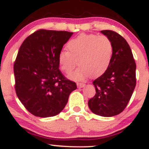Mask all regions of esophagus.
<instances>
[{"mask_svg": "<svg viewBox=\"0 0 149 149\" xmlns=\"http://www.w3.org/2000/svg\"><path fill=\"white\" fill-rule=\"evenodd\" d=\"M85 85V84L83 83H77V86H78V88H83Z\"/></svg>", "mask_w": 149, "mask_h": 149, "instance_id": "1", "label": "esophagus"}]
</instances>
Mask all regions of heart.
Returning <instances> with one entry per match:
<instances>
[{"instance_id": "1", "label": "heart", "mask_w": 149, "mask_h": 149, "mask_svg": "<svg viewBox=\"0 0 149 149\" xmlns=\"http://www.w3.org/2000/svg\"><path fill=\"white\" fill-rule=\"evenodd\" d=\"M67 50H61L58 55V62L63 71L70 73L77 64L79 67L70 78L83 80L91 74L96 77L103 74L111 64L113 45L106 36L81 33L68 42Z\"/></svg>"}]
</instances>
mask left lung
Wrapping results in <instances>:
<instances>
[{"instance_id": "8db88e82", "label": "left lung", "mask_w": 149, "mask_h": 149, "mask_svg": "<svg viewBox=\"0 0 149 149\" xmlns=\"http://www.w3.org/2000/svg\"><path fill=\"white\" fill-rule=\"evenodd\" d=\"M113 45L111 64L93 81L96 94L88 101L92 113L104 117L120 113L127 107L136 86V63L130 47L123 37L113 31H101Z\"/></svg>"}]
</instances>
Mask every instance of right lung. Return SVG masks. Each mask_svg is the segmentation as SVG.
Wrapping results in <instances>:
<instances>
[{
  "label": "right lung",
  "mask_w": 149,
  "mask_h": 149,
  "mask_svg": "<svg viewBox=\"0 0 149 149\" xmlns=\"http://www.w3.org/2000/svg\"><path fill=\"white\" fill-rule=\"evenodd\" d=\"M73 33L40 29L22 42L14 64L15 91L26 110L35 116L52 117L67 103L76 83L59 69L58 55Z\"/></svg>",
  "instance_id": "1"
}]
</instances>
